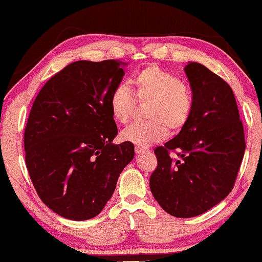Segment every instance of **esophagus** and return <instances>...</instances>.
I'll use <instances>...</instances> for the list:
<instances>
[{
    "label": "esophagus",
    "mask_w": 262,
    "mask_h": 262,
    "mask_svg": "<svg viewBox=\"0 0 262 262\" xmlns=\"http://www.w3.org/2000/svg\"><path fill=\"white\" fill-rule=\"evenodd\" d=\"M135 151H136V154L137 155H142V154H145V152H147V151H149V149H146V147H143V146H136L135 147Z\"/></svg>",
    "instance_id": "esophagus-1"
}]
</instances>
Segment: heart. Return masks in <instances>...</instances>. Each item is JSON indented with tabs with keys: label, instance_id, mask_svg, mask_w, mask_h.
<instances>
[{
	"label": "heart",
	"instance_id": "heart-1",
	"mask_svg": "<svg viewBox=\"0 0 262 262\" xmlns=\"http://www.w3.org/2000/svg\"><path fill=\"white\" fill-rule=\"evenodd\" d=\"M132 84L139 100H149L146 117L150 119L123 130L125 142L149 146L166 138L168 127L180 131L187 125L194 108V98L190 87L176 75L157 65H150L135 74ZM135 105V97L126 85H117L110 93L108 107L116 122L127 123Z\"/></svg>",
	"mask_w": 262,
	"mask_h": 262
}]
</instances>
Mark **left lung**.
<instances>
[{
  "mask_svg": "<svg viewBox=\"0 0 262 262\" xmlns=\"http://www.w3.org/2000/svg\"><path fill=\"white\" fill-rule=\"evenodd\" d=\"M194 108L175 138L155 149L157 168L151 192L163 209L176 217H194L209 210L232 191L246 143L233 90L199 62L184 68ZM179 151L177 160L168 156Z\"/></svg>",
  "mask_w": 262,
  "mask_h": 262,
  "instance_id": "1",
  "label": "left lung"
}]
</instances>
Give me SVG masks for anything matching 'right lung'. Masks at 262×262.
Returning <instances> with one entry per match:
<instances>
[{"label": "right lung", "instance_id": "add662e5", "mask_svg": "<svg viewBox=\"0 0 262 262\" xmlns=\"http://www.w3.org/2000/svg\"><path fill=\"white\" fill-rule=\"evenodd\" d=\"M118 60L72 62L41 89L25 130L26 165L41 201L73 221L97 216L135 157L130 142L112 140L118 128L108 107L123 80Z\"/></svg>", "mask_w": 262, "mask_h": 262}]
</instances>
